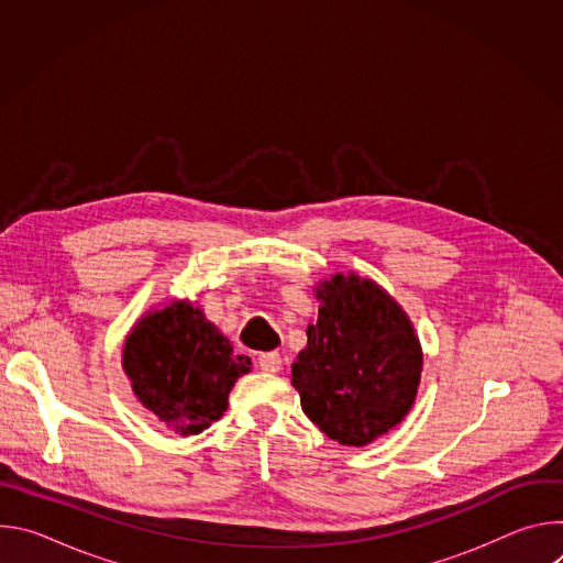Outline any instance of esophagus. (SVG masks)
Segmentation results:
<instances>
[{
    "label": "esophagus",
    "mask_w": 563,
    "mask_h": 563,
    "mask_svg": "<svg viewBox=\"0 0 563 563\" xmlns=\"http://www.w3.org/2000/svg\"><path fill=\"white\" fill-rule=\"evenodd\" d=\"M258 367H261L263 372H267V374H276V372H280V367H283V358H280L278 352H263V354L258 356Z\"/></svg>",
    "instance_id": "esophagus-1"
}]
</instances>
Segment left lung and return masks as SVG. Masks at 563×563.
<instances>
[{"label":"left lung","mask_w":563,"mask_h":563,"mask_svg":"<svg viewBox=\"0 0 563 563\" xmlns=\"http://www.w3.org/2000/svg\"><path fill=\"white\" fill-rule=\"evenodd\" d=\"M316 325L291 365L302 412L330 439L367 445L417 398L423 352L408 313L374 280L334 274L316 287Z\"/></svg>","instance_id":"left-lung-1"}]
</instances>
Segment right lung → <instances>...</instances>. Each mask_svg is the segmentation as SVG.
I'll use <instances>...</instances> for the list:
<instances>
[{
  "label": "right lung",
  "instance_id": "obj_1",
  "mask_svg": "<svg viewBox=\"0 0 563 563\" xmlns=\"http://www.w3.org/2000/svg\"><path fill=\"white\" fill-rule=\"evenodd\" d=\"M250 365V356H235L189 300H172L142 316L122 352L140 404L183 437L200 434L222 417L233 383Z\"/></svg>",
  "mask_w": 563,
  "mask_h": 563
}]
</instances>
